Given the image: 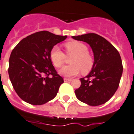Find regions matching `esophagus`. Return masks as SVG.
Here are the masks:
<instances>
[{
	"label": "esophagus",
	"mask_w": 134,
	"mask_h": 134,
	"mask_svg": "<svg viewBox=\"0 0 134 134\" xmlns=\"http://www.w3.org/2000/svg\"><path fill=\"white\" fill-rule=\"evenodd\" d=\"M64 81H65V82H71V81H72V79H71V78H64Z\"/></svg>",
	"instance_id": "esophagus-1"
}]
</instances>
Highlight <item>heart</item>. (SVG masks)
I'll use <instances>...</instances> for the list:
<instances>
[{"label": "heart", "mask_w": 134, "mask_h": 134, "mask_svg": "<svg viewBox=\"0 0 134 134\" xmlns=\"http://www.w3.org/2000/svg\"><path fill=\"white\" fill-rule=\"evenodd\" d=\"M67 56H72L70 59L71 65L65 66L59 70L62 76L71 77L76 76L82 70V73L87 74L92 69L93 58L88 52L87 47L79 41H70L65 44ZM50 59L56 67H60L63 65L65 56L58 46H54L50 52Z\"/></svg>", "instance_id": "obj_1"}]
</instances>
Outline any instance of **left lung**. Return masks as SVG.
I'll list each match as a JSON object with an SVG mask.
<instances>
[{"label":"left lung","mask_w":134,"mask_h":134,"mask_svg":"<svg viewBox=\"0 0 134 134\" xmlns=\"http://www.w3.org/2000/svg\"><path fill=\"white\" fill-rule=\"evenodd\" d=\"M72 38L90 44L94 58L92 70L80 78L81 85L75 90L77 98L90 106L103 105L112 97L119 86L123 71L120 54L110 42L96 34Z\"/></svg>","instance_id":"left-lung-1"}]
</instances>
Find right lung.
<instances>
[{
  "label": "right lung",
  "mask_w": 134,
  "mask_h": 134,
  "mask_svg": "<svg viewBox=\"0 0 134 134\" xmlns=\"http://www.w3.org/2000/svg\"><path fill=\"white\" fill-rule=\"evenodd\" d=\"M67 37L39 31L23 39L12 50L9 60V76L23 100L41 105L56 97L64 80L52 65L50 52Z\"/></svg>",
  "instance_id": "1"
}]
</instances>
